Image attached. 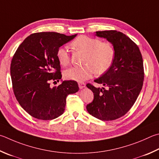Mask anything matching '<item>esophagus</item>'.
Returning <instances> with one entry per match:
<instances>
[{"label": "esophagus", "mask_w": 159, "mask_h": 159, "mask_svg": "<svg viewBox=\"0 0 159 159\" xmlns=\"http://www.w3.org/2000/svg\"><path fill=\"white\" fill-rule=\"evenodd\" d=\"M79 87L80 89H83L85 87V83H82V82H79Z\"/></svg>", "instance_id": "34e87169"}]
</instances>
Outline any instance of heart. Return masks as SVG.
<instances>
[{"label":"heart","instance_id":"1","mask_svg":"<svg viewBox=\"0 0 159 159\" xmlns=\"http://www.w3.org/2000/svg\"><path fill=\"white\" fill-rule=\"evenodd\" d=\"M71 46L77 51L85 53L83 60L85 65L72 67L64 71V76L68 80L83 81L97 74L107 71L114 62L115 51L112 45L107 42L94 37L80 35L74 39ZM56 56L60 65L67 66L70 62V56L66 47H60Z\"/></svg>","mask_w":159,"mask_h":159}]
</instances>
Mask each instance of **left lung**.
Returning <instances> with one entry per match:
<instances>
[{
  "label": "left lung",
  "mask_w": 159,
  "mask_h": 159,
  "mask_svg": "<svg viewBox=\"0 0 159 159\" xmlns=\"http://www.w3.org/2000/svg\"><path fill=\"white\" fill-rule=\"evenodd\" d=\"M96 35L111 42L115 51L114 62L109 70L94 82L104 88L86 86L94 93V99L86 106L92 116L103 121L118 119L125 115L136 101L144 80L143 57L139 48L121 32H96Z\"/></svg>",
  "instance_id": "1"
}]
</instances>
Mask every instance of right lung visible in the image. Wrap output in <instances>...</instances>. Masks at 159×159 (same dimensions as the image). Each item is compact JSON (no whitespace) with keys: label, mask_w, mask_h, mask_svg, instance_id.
Segmentation results:
<instances>
[{"label":"right lung","mask_w":159,"mask_h":159,"mask_svg":"<svg viewBox=\"0 0 159 159\" xmlns=\"http://www.w3.org/2000/svg\"><path fill=\"white\" fill-rule=\"evenodd\" d=\"M76 34L54 32L31 34L17 48L10 65L14 95L20 106L32 117L51 120L65 110L66 98L79 88L75 80H64L51 88L50 83L61 79L56 52Z\"/></svg>","instance_id":"1"}]
</instances>
